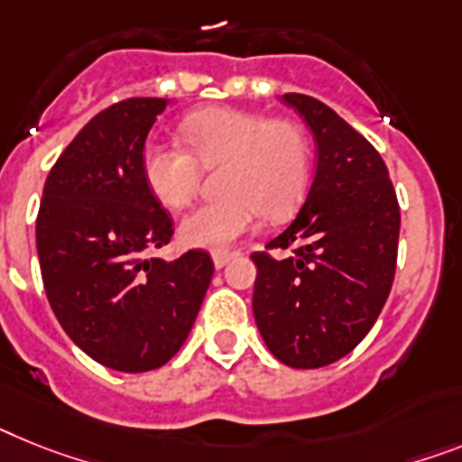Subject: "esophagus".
<instances>
[{
  "label": "esophagus",
  "mask_w": 462,
  "mask_h": 462,
  "mask_svg": "<svg viewBox=\"0 0 462 462\" xmlns=\"http://www.w3.org/2000/svg\"><path fill=\"white\" fill-rule=\"evenodd\" d=\"M235 255H237L235 251H218V254H213V265L220 270V267L227 265V263H230Z\"/></svg>",
  "instance_id": "obj_1"
}]
</instances>
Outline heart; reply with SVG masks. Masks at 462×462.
Wrapping results in <instances>:
<instances>
[{
	"label": "heart",
	"instance_id": "1",
	"mask_svg": "<svg viewBox=\"0 0 462 462\" xmlns=\"http://www.w3.org/2000/svg\"><path fill=\"white\" fill-rule=\"evenodd\" d=\"M188 150L147 141L141 171L147 189L166 208H185L199 192L201 169L220 164L223 197L201 204L180 223V239L220 251L255 230L263 213L284 218L300 204L312 176V143L291 119H267L237 107H207L178 124Z\"/></svg>",
	"mask_w": 462,
	"mask_h": 462
}]
</instances>
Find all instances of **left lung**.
Returning a JSON list of instances; mask_svg holds the SVG:
<instances>
[{
	"instance_id": "left-lung-1",
	"label": "left lung",
	"mask_w": 462,
	"mask_h": 462,
	"mask_svg": "<svg viewBox=\"0 0 462 462\" xmlns=\"http://www.w3.org/2000/svg\"><path fill=\"white\" fill-rule=\"evenodd\" d=\"M317 141V171L293 223L251 254L254 317L279 362L319 369L371 331L394 282L399 201L374 145L321 100L284 93ZM289 248L286 259L270 250Z\"/></svg>"
}]
</instances>
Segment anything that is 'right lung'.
<instances>
[{"instance_id":"right-lung-1","label":"right lung","mask_w":462,"mask_h":462,"mask_svg":"<svg viewBox=\"0 0 462 462\" xmlns=\"http://www.w3.org/2000/svg\"><path fill=\"white\" fill-rule=\"evenodd\" d=\"M166 98L98 112L58 157L37 213V254L53 315L72 343L115 371L164 366L188 338L213 277L207 251L150 258L173 220L147 189L141 152Z\"/></svg>"}]
</instances>
